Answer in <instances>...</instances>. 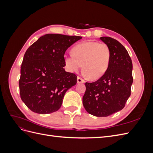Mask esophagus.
I'll return each instance as SVG.
<instances>
[{
  "label": "esophagus",
  "mask_w": 153,
  "mask_h": 153,
  "mask_svg": "<svg viewBox=\"0 0 153 153\" xmlns=\"http://www.w3.org/2000/svg\"><path fill=\"white\" fill-rule=\"evenodd\" d=\"M85 82V80L84 79H82V78H80V76L77 77V83L78 84H83V83Z\"/></svg>",
  "instance_id": "obj_1"
}]
</instances>
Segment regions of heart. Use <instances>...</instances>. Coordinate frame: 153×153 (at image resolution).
<instances>
[{"instance_id": "1", "label": "heart", "mask_w": 153, "mask_h": 153, "mask_svg": "<svg viewBox=\"0 0 153 153\" xmlns=\"http://www.w3.org/2000/svg\"><path fill=\"white\" fill-rule=\"evenodd\" d=\"M73 54H65V64L71 72H77L83 66L85 75L92 80L103 76L107 71L111 58L108 46L103 43L87 41L75 46Z\"/></svg>"}]
</instances>
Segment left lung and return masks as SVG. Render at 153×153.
<instances>
[{
  "instance_id": "obj_1",
  "label": "left lung",
  "mask_w": 153,
  "mask_h": 153,
  "mask_svg": "<svg viewBox=\"0 0 153 153\" xmlns=\"http://www.w3.org/2000/svg\"><path fill=\"white\" fill-rule=\"evenodd\" d=\"M111 52L107 71L100 79L85 83L83 105L87 112L96 117H107L121 110L131 95L133 64L128 51L118 41L101 37Z\"/></svg>"
}]
</instances>
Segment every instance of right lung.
Wrapping results in <instances>:
<instances>
[{
  "label": "right lung",
  "mask_w": 153,
  "mask_h": 153,
  "mask_svg": "<svg viewBox=\"0 0 153 153\" xmlns=\"http://www.w3.org/2000/svg\"><path fill=\"white\" fill-rule=\"evenodd\" d=\"M80 36L45 34L27 50L19 80L21 99L32 112L47 114L57 111L66 91L76 84V76L64 67L66 50Z\"/></svg>",
  "instance_id": "add662e5"
}]
</instances>
